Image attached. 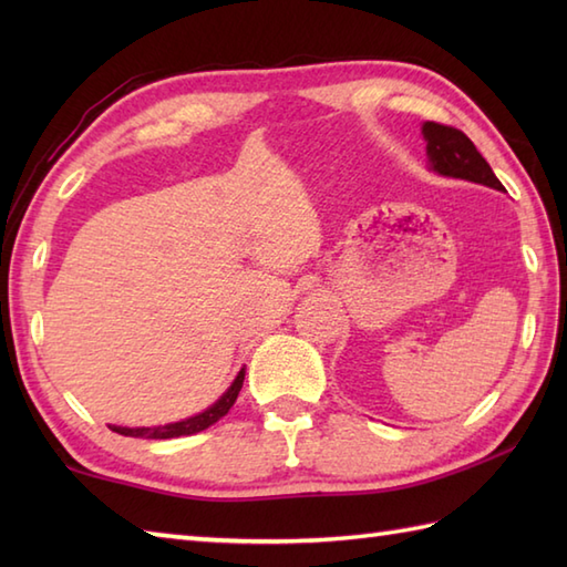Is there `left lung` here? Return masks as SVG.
<instances>
[{
	"instance_id": "obj_1",
	"label": "left lung",
	"mask_w": 567,
	"mask_h": 567,
	"mask_svg": "<svg viewBox=\"0 0 567 567\" xmlns=\"http://www.w3.org/2000/svg\"><path fill=\"white\" fill-rule=\"evenodd\" d=\"M424 138H426L429 161L436 173L470 179V183H480L495 189H504L497 175L492 173L489 163L480 155L475 143L470 141L461 128L439 124V122H426Z\"/></svg>"
}]
</instances>
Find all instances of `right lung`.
Listing matches in <instances>:
<instances>
[{"label":"right lung","mask_w":567,"mask_h":567,"mask_svg":"<svg viewBox=\"0 0 567 567\" xmlns=\"http://www.w3.org/2000/svg\"><path fill=\"white\" fill-rule=\"evenodd\" d=\"M244 378H246V370H240L238 378L234 380L231 388L226 390V394L221 396V400L216 402V404H212L207 412H202L197 416H189L185 421H175V424L153 426V429H126V426H110V429L116 431V433H122V436H134V439H177V436H189V433H197V431L209 429L221 416L228 414V409L234 406L240 388H244Z\"/></svg>","instance_id":"right-lung-1"}]
</instances>
